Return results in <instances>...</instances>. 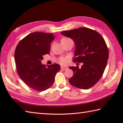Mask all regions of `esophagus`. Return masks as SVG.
<instances>
[{"label":"esophagus","instance_id":"34e87169","mask_svg":"<svg viewBox=\"0 0 123 123\" xmlns=\"http://www.w3.org/2000/svg\"><path fill=\"white\" fill-rule=\"evenodd\" d=\"M61 69H62V70H67L68 68V67H66V66H61Z\"/></svg>","mask_w":123,"mask_h":123}]
</instances>
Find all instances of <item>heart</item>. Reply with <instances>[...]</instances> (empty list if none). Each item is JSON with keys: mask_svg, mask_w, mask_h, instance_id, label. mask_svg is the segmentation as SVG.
Segmentation results:
<instances>
[{"mask_svg": "<svg viewBox=\"0 0 123 123\" xmlns=\"http://www.w3.org/2000/svg\"><path fill=\"white\" fill-rule=\"evenodd\" d=\"M67 39H69L68 38H63L61 40H67ZM68 59V57H65V56H61L60 57L57 61H58L59 63L60 64H61L62 65H64L66 64L67 63V60Z\"/></svg>", "mask_w": 123, "mask_h": 123, "instance_id": "heart-1", "label": "heart"}]
</instances>
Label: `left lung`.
Masks as SVG:
<instances>
[{
  "label": "left lung",
  "mask_w": 123,
  "mask_h": 123,
  "mask_svg": "<svg viewBox=\"0 0 123 123\" xmlns=\"http://www.w3.org/2000/svg\"><path fill=\"white\" fill-rule=\"evenodd\" d=\"M61 34L74 42L73 61L83 63L80 69L79 66L69 67L74 72L70 83L82 89L90 88L100 80L107 63L109 52L105 40L97 31L87 27L65 31Z\"/></svg>",
  "instance_id": "obj_1"
}]
</instances>
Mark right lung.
<instances>
[{"mask_svg":"<svg viewBox=\"0 0 123 123\" xmlns=\"http://www.w3.org/2000/svg\"><path fill=\"white\" fill-rule=\"evenodd\" d=\"M53 34L34 32L20 41L15 52L17 71L21 79L33 90L42 91L50 88L56 73L60 70L58 64L48 67L42 64L44 55L50 51Z\"/></svg>","mask_w":123,"mask_h":123,"instance_id":"obj_1","label":"right lung"}]
</instances>
